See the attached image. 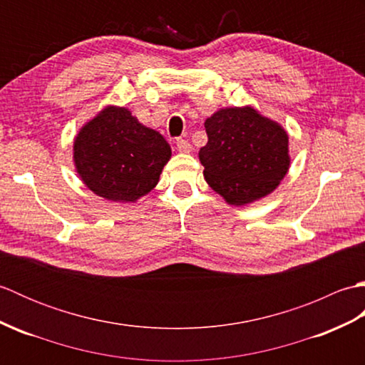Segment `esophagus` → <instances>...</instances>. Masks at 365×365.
<instances>
[{
    "mask_svg": "<svg viewBox=\"0 0 365 365\" xmlns=\"http://www.w3.org/2000/svg\"><path fill=\"white\" fill-rule=\"evenodd\" d=\"M177 150L180 153H190L191 152V144L190 141H187V139H177Z\"/></svg>",
    "mask_w": 365,
    "mask_h": 365,
    "instance_id": "34e87169",
    "label": "esophagus"
}]
</instances>
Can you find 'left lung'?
I'll return each mask as SVG.
<instances>
[{"mask_svg":"<svg viewBox=\"0 0 365 365\" xmlns=\"http://www.w3.org/2000/svg\"><path fill=\"white\" fill-rule=\"evenodd\" d=\"M204 125V177L227 204H251L277 188L290 166L289 135L277 122L252 106H235L216 111Z\"/></svg>","mask_w":365,"mask_h":365,"instance_id":"obj_1","label":"left lung"}]
</instances>
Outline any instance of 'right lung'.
<instances>
[{"label": "right lung", "instance_id": "add662e5", "mask_svg": "<svg viewBox=\"0 0 365 365\" xmlns=\"http://www.w3.org/2000/svg\"><path fill=\"white\" fill-rule=\"evenodd\" d=\"M170 147L158 131L127 108L106 106L73 141V163L83 183L114 202H135L155 188Z\"/></svg>", "mask_w": 365, "mask_h": 365}]
</instances>
